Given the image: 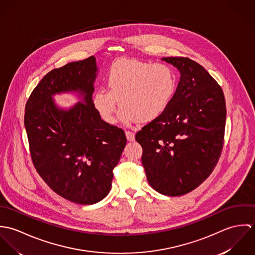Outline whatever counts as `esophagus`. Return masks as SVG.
I'll use <instances>...</instances> for the list:
<instances>
[{
	"mask_svg": "<svg viewBox=\"0 0 255 255\" xmlns=\"http://www.w3.org/2000/svg\"><path fill=\"white\" fill-rule=\"evenodd\" d=\"M126 136H127V139L128 141H133L134 140V133L132 131H126Z\"/></svg>",
	"mask_w": 255,
	"mask_h": 255,
	"instance_id": "1",
	"label": "esophagus"
}]
</instances>
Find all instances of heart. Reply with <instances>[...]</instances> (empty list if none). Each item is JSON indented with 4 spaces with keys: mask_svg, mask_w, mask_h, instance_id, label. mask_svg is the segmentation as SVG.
I'll list each match as a JSON object with an SVG mask.
<instances>
[{
    "mask_svg": "<svg viewBox=\"0 0 255 255\" xmlns=\"http://www.w3.org/2000/svg\"><path fill=\"white\" fill-rule=\"evenodd\" d=\"M106 83L109 90L98 88L92 105L108 125L116 123L119 103L124 123L152 122L167 110L176 91V76L169 66L136 60L117 61L107 73Z\"/></svg>",
    "mask_w": 255,
    "mask_h": 255,
    "instance_id": "1",
    "label": "heart"
}]
</instances>
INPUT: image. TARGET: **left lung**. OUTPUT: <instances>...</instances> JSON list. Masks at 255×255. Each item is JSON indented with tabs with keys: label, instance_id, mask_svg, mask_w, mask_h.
<instances>
[{
	"label": "left lung",
	"instance_id": "obj_1",
	"mask_svg": "<svg viewBox=\"0 0 255 255\" xmlns=\"http://www.w3.org/2000/svg\"><path fill=\"white\" fill-rule=\"evenodd\" d=\"M181 73L174 97L158 119L135 134L152 188L168 196L190 192L212 173L221 156L226 102L217 81L198 63L163 58Z\"/></svg>",
	"mask_w": 255,
	"mask_h": 255
}]
</instances>
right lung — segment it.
I'll return each instance as SVG.
<instances>
[{"label":"right lung","mask_w":255,"mask_h":255,"mask_svg":"<svg viewBox=\"0 0 255 255\" xmlns=\"http://www.w3.org/2000/svg\"><path fill=\"white\" fill-rule=\"evenodd\" d=\"M97 72L93 56L51 71L30 94L24 115L37 173L56 193L83 205L108 195L127 144L124 130L103 122L92 105ZM68 92L78 93L81 101L60 109L53 96Z\"/></svg>","instance_id":"obj_1"}]
</instances>
